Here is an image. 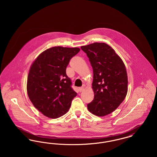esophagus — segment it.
<instances>
[{"label": "esophagus", "mask_w": 157, "mask_h": 157, "mask_svg": "<svg viewBox=\"0 0 157 157\" xmlns=\"http://www.w3.org/2000/svg\"><path fill=\"white\" fill-rule=\"evenodd\" d=\"M83 90H84V88H83V87H81V88H79V92H82V91Z\"/></svg>", "instance_id": "obj_1"}]
</instances>
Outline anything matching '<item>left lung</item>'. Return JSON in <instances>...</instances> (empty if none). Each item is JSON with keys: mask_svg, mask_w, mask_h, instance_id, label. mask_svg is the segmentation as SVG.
Returning <instances> with one entry per match:
<instances>
[{"mask_svg": "<svg viewBox=\"0 0 157 157\" xmlns=\"http://www.w3.org/2000/svg\"><path fill=\"white\" fill-rule=\"evenodd\" d=\"M93 69V101L87 105L92 113L104 117L114 111L126 97L128 76L125 66L112 48L95 42L81 47Z\"/></svg>", "mask_w": 157, "mask_h": 157, "instance_id": "left-lung-1", "label": "left lung"}]
</instances>
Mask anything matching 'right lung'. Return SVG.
<instances>
[{"instance_id":"add662e5","label":"right lung","mask_w":157,"mask_h":157,"mask_svg":"<svg viewBox=\"0 0 157 157\" xmlns=\"http://www.w3.org/2000/svg\"><path fill=\"white\" fill-rule=\"evenodd\" d=\"M79 51L78 48L52 47L41 53L30 67L28 97L37 110L48 118L55 119L65 115L77 95L66 69Z\"/></svg>"}]
</instances>
